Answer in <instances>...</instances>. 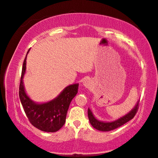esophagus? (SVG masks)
<instances>
[{
  "label": "esophagus",
  "mask_w": 158,
  "mask_h": 158,
  "mask_svg": "<svg viewBox=\"0 0 158 158\" xmlns=\"http://www.w3.org/2000/svg\"><path fill=\"white\" fill-rule=\"evenodd\" d=\"M84 86L86 88H89L91 86V81L89 79H84L83 81Z\"/></svg>",
  "instance_id": "obj_1"
}]
</instances>
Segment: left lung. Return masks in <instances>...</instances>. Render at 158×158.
I'll use <instances>...</instances> for the list:
<instances>
[{"label":"left lung","mask_w":158,"mask_h":158,"mask_svg":"<svg viewBox=\"0 0 158 158\" xmlns=\"http://www.w3.org/2000/svg\"><path fill=\"white\" fill-rule=\"evenodd\" d=\"M139 102V101L137 102V104H136V106H135V108L133 109L132 111H130L127 114L124 115V117L118 119L117 120L111 122V123H104V122H100L97 120V119L94 117V115H93L92 112H91V110L89 109H88L89 119L90 123L92 125L93 127L97 129V130L103 131V132L113 130H114V129L119 127L120 126L123 125L124 124L127 123V122L134 118V117L135 116V114H136L137 110H138Z\"/></svg>","instance_id":"8db88e82"}]
</instances>
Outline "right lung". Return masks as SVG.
I'll use <instances>...</instances> for the list:
<instances>
[{"instance_id":"obj_1","label":"right lung","mask_w":158,"mask_h":158,"mask_svg":"<svg viewBox=\"0 0 158 158\" xmlns=\"http://www.w3.org/2000/svg\"><path fill=\"white\" fill-rule=\"evenodd\" d=\"M26 56L23 61L19 85V97L24 112L31 124L35 127L44 132H56L65 123L69 106L78 92L79 84L68 86L54 100L44 104L35 103L26 94L23 86Z\"/></svg>"}]
</instances>
